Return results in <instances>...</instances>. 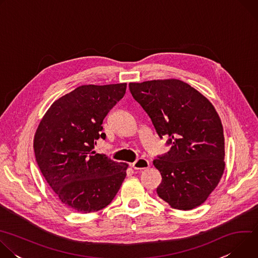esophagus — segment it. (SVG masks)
Segmentation results:
<instances>
[{
  "label": "esophagus",
  "mask_w": 258,
  "mask_h": 258,
  "mask_svg": "<svg viewBox=\"0 0 258 258\" xmlns=\"http://www.w3.org/2000/svg\"><path fill=\"white\" fill-rule=\"evenodd\" d=\"M132 166L135 169H145L149 166V161L145 158H139L132 163Z\"/></svg>",
  "instance_id": "1"
}]
</instances>
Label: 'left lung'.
Instances as JSON below:
<instances>
[{
	"mask_svg": "<svg viewBox=\"0 0 258 258\" xmlns=\"http://www.w3.org/2000/svg\"><path fill=\"white\" fill-rule=\"evenodd\" d=\"M133 98L150 117L170 150L153 161L162 180L158 196L172 208L201 205L225 170L223 124L212 104L178 80L128 85Z\"/></svg>",
	"mask_w": 258,
	"mask_h": 258,
	"instance_id": "obj_1",
	"label": "left lung"
}]
</instances>
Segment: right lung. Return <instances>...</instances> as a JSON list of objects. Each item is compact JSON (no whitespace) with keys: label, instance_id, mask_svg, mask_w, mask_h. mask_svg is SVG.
<instances>
[{"label":"right lung","instance_id":"right-lung-1","mask_svg":"<svg viewBox=\"0 0 258 258\" xmlns=\"http://www.w3.org/2000/svg\"><path fill=\"white\" fill-rule=\"evenodd\" d=\"M126 91V84L82 86L55 101L36 130L35 160L66 206L83 213L111 203L127 164L94 151L106 139L103 120Z\"/></svg>","mask_w":258,"mask_h":258}]
</instances>
